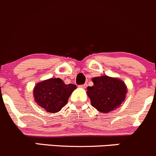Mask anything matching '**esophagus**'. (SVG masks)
I'll use <instances>...</instances> for the list:
<instances>
[{"label": "esophagus", "instance_id": "obj_1", "mask_svg": "<svg viewBox=\"0 0 156 156\" xmlns=\"http://www.w3.org/2000/svg\"><path fill=\"white\" fill-rule=\"evenodd\" d=\"M80 87L82 88V89H86V88L87 87V84H86V83H85V84L80 86Z\"/></svg>", "mask_w": 156, "mask_h": 156}]
</instances>
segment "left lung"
<instances>
[{
  "instance_id": "1",
  "label": "left lung",
  "mask_w": 156,
  "mask_h": 156,
  "mask_svg": "<svg viewBox=\"0 0 156 156\" xmlns=\"http://www.w3.org/2000/svg\"><path fill=\"white\" fill-rule=\"evenodd\" d=\"M92 86L87 88L92 107L103 113H110L125 101L128 89L122 80L104 75L92 78Z\"/></svg>"
}]
</instances>
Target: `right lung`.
<instances>
[{
  "instance_id": "add662e5",
  "label": "right lung",
  "mask_w": 156,
  "mask_h": 156,
  "mask_svg": "<svg viewBox=\"0 0 156 156\" xmlns=\"http://www.w3.org/2000/svg\"><path fill=\"white\" fill-rule=\"evenodd\" d=\"M76 89V85L65 84L62 79L50 78L37 83L33 95L40 107L48 113H55L66 105L69 97Z\"/></svg>"
}]
</instances>
